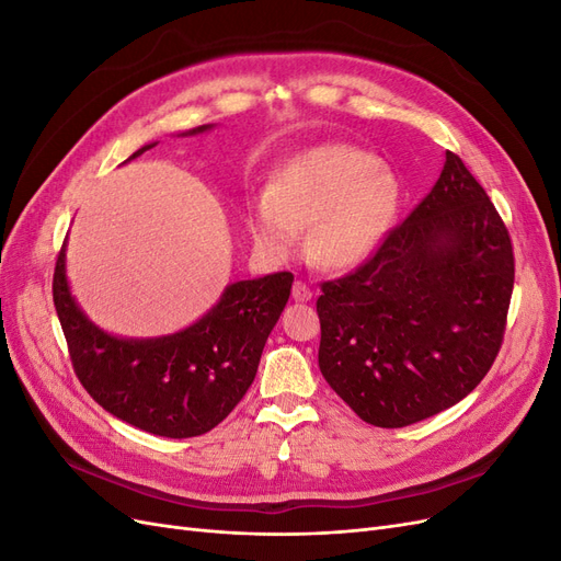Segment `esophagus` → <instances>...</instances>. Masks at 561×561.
<instances>
[{"mask_svg": "<svg viewBox=\"0 0 561 561\" xmlns=\"http://www.w3.org/2000/svg\"><path fill=\"white\" fill-rule=\"evenodd\" d=\"M311 297H313V290H311V287H309L307 283L297 280V283L293 285V299H295V301H311Z\"/></svg>", "mask_w": 561, "mask_h": 561, "instance_id": "1", "label": "esophagus"}]
</instances>
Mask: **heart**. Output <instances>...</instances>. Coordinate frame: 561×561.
I'll list each match as a JSON object with an SVG mask.
<instances>
[{"instance_id":"1","label":"heart","mask_w":561,"mask_h":561,"mask_svg":"<svg viewBox=\"0 0 561 561\" xmlns=\"http://www.w3.org/2000/svg\"><path fill=\"white\" fill-rule=\"evenodd\" d=\"M404 190L398 173L369 151L320 145L285 161L250 203L248 227L260 252L290 260L299 231L309 257L348 271L375 257L396 229Z\"/></svg>"}]
</instances>
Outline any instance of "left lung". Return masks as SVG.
<instances>
[{
    "label": "left lung",
    "mask_w": 561,
    "mask_h": 561,
    "mask_svg": "<svg viewBox=\"0 0 561 561\" xmlns=\"http://www.w3.org/2000/svg\"><path fill=\"white\" fill-rule=\"evenodd\" d=\"M515 283L513 243L463 161L355 274L322 283L318 365L363 421L402 428L461 402L494 365Z\"/></svg>",
    "instance_id": "8db88e82"
}]
</instances>
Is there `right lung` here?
<instances>
[{
	"mask_svg": "<svg viewBox=\"0 0 561 561\" xmlns=\"http://www.w3.org/2000/svg\"><path fill=\"white\" fill-rule=\"evenodd\" d=\"M210 128L203 124L180 135ZM151 147L157 142L142 145L130 159ZM65 245L56 262L54 304L75 371L91 398L112 416L161 437H196L225 421L257 375L295 276L280 271L229 283L215 307L192 325L135 339L112 334L83 313L67 280Z\"/></svg>",
	"mask_w": 561,
	"mask_h": 561,
	"instance_id": "obj_1",
	"label": "right lung"
}]
</instances>
